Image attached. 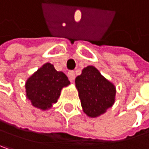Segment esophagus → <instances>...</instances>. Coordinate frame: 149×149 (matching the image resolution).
<instances>
[{
  "label": "esophagus",
  "instance_id": "34e87169",
  "mask_svg": "<svg viewBox=\"0 0 149 149\" xmlns=\"http://www.w3.org/2000/svg\"><path fill=\"white\" fill-rule=\"evenodd\" d=\"M68 77H69V79H70L71 82H73V80L75 79V72L73 71L68 72Z\"/></svg>",
  "mask_w": 149,
  "mask_h": 149
}]
</instances>
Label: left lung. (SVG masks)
I'll return each instance as SVG.
<instances>
[{
    "mask_svg": "<svg viewBox=\"0 0 149 149\" xmlns=\"http://www.w3.org/2000/svg\"><path fill=\"white\" fill-rule=\"evenodd\" d=\"M84 113L96 118L106 113L115 102L116 88L93 65L84 68L75 79Z\"/></svg>",
    "mask_w": 149,
    "mask_h": 149,
    "instance_id": "left-lung-1",
    "label": "left lung"
}]
</instances>
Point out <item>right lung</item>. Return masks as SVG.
I'll use <instances>...</instances> for the list:
<instances>
[{"mask_svg":"<svg viewBox=\"0 0 149 149\" xmlns=\"http://www.w3.org/2000/svg\"><path fill=\"white\" fill-rule=\"evenodd\" d=\"M69 84L65 73L57 72L52 64L46 63L27 79L26 97L33 107L45 111L57 102L61 89Z\"/></svg>","mask_w":149,"mask_h":149,"instance_id":"right-lung-1","label":"right lung"}]
</instances>
